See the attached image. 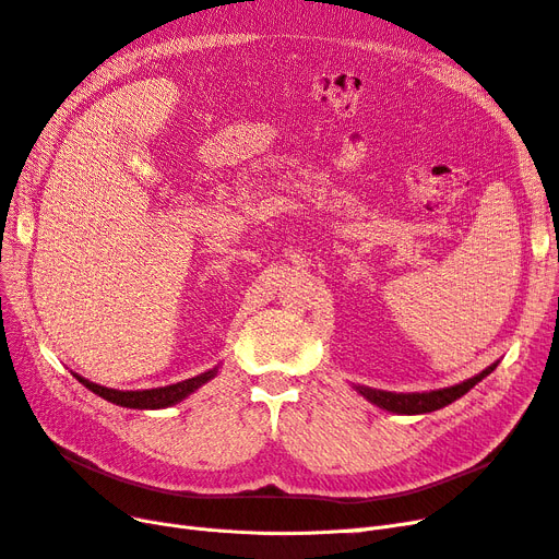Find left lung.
Returning a JSON list of instances; mask_svg holds the SVG:
<instances>
[{"label":"left lung","instance_id":"1","mask_svg":"<svg viewBox=\"0 0 559 559\" xmlns=\"http://www.w3.org/2000/svg\"><path fill=\"white\" fill-rule=\"evenodd\" d=\"M497 368V364L487 366L483 373L473 376L460 384L454 386H445V389H433V392H413V394H396V392H384V389H370V386H364V384H357L354 389L357 392L370 401L373 405H378V408L382 411H389V413H396V415H425V413H433V411H441L445 408V405H450L452 401L462 399L468 389L476 386L483 378H487L492 370Z\"/></svg>","mask_w":559,"mask_h":559}]
</instances>
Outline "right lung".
<instances>
[{
    "label": "right lung",
    "mask_w": 559,
    "mask_h": 559,
    "mask_svg": "<svg viewBox=\"0 0 559 559\" xmlns=\"http://www.w3.org/2000/svg\"><path fill=\"white\" fill-rule=\"evenodd\" d=\"M218 368H212L207 370V373H200L195 378H189V380H181L177 384H167V386H156V389H138V392H121V389H109V386H103V384H95L86 378H81L74 373V378L91 389L93 394L103 396L105 401L109 403H116V405H123V408H140V411H156V408H167V405H175L179 401H183L189 394H193L198 386H202L205 382H210L214 376H216Z\"/></svg>",
    "instance_id": "1"
}]
</instances>
